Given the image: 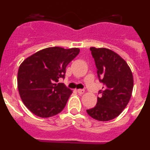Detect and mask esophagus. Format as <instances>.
<instances>
[{
  "mask_svg": "<svg viewBox=\"0 0 150 150\" xmlns=\"http://www.w3.org/2000/svg\"><path fill=\"white\" fill-rule=\"evenodd\" d=\"M77 92L80 95H83V93L85 92V90L84 89H77Z\"/></svg>",
  "mask_w": 150,
  "mask_h": 150,
  "instance_id": "obj_1",
  "label": "esophagus"
}]
</instances>
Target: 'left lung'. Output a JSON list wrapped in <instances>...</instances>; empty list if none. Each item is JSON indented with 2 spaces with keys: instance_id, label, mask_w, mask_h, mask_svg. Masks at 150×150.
Returning <instances> with one entry per match:
<instances>
[{
  "instance_id": "1",
  "label": "left lung",
  "mask_w": 150,
  "mask_h": 150,
  "mask_svg": "<svg viewBox=\"0 0 150 150\" xmlns=\"http://www.w3.org/2000/svg\"><path fill=\"white\" fill-rule=\"evenodd\" d=\"M99 81L104 85L98 93L95 107L86 110L91 117L109 121L117 117L132 97L134 79L126 62L115 52L106 48L91 47Z\"/></svg>"
}]
</instances>
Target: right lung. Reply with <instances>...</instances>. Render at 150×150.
Masks as SVG:
<instances>
[{
  "instance_id": "add662e5",
  "label": "right lung",
  "mask_w": 150,
  "mask_h": 150,
  "mask_svg": "<svg viewBox=\"0 0 150 150\" xmlns=\"http://www.w3.org/2000/svg\"><path fill=\"white\" fill-rule=\"evenodd\" d=\"M78 48L54 46L40 50L19 66L17 76L21 98L28 109L41 118L57 115L64 108L72 93L64 83L66 67L79 54Z\"/></svg>"
}]
</instances>
